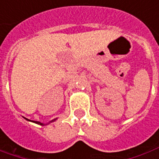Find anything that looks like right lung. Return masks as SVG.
I'll list each match as a JSON object with an SVG mask.
<instances>
[{
  "label": "right lung",
  "instance_id": "1",
  "mask_svg": "<svg viewBox=\"0 0 159 159\" xmlns=\"http://www.w3.org/2000/svg\"><path fill=\"white\" fill-rule=\"evenodd\" d=\"M26 120H28V121H30V120H29V119H27V118H25ZM56 120V118L55 119H53V120H52V121H50V122H49V123H52V122H53V121H55ZM31 122H33V123H37V124H40V125H47V124H48V123H46V124H44V123H40V122H38V121H31Z\"/></svg>",
  "mask_w": 159,
  "mask_h": 159
}]
</instances>
